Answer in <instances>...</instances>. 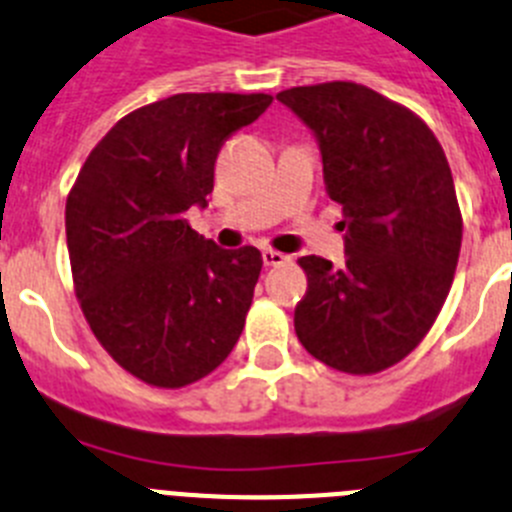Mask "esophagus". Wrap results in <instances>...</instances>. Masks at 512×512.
Listing matches in <instances>:
<instances>
[{"mask_svg":"<svg viewBox=\"0 0 512 512\" xmlns=\"http://www.w3.org/2000/svg\"><path fill=\"white\" fill-rule=\"evenodd\" d=\"M262 260H265L267 267H280L288 262V255H283L278 250H262Z\"/></svg>","mask_w":512,"mask_h":512,"instance_id":"obj_1","label":"esophagus"}]
</instances>
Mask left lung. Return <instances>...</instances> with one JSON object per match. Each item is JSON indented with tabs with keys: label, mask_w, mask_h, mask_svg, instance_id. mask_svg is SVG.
<instances>
[{
	"label": "left lung",
	"mask_w": 512,
	"mask_h": 512,
	"mask_svg": "<svg viewBox=\"0 0 512 512\" xmlns=\"http://www.w3.org/2000/svg\"><path fill=\"white\" fill-rule=\"evenodd\" d=\"M316 135L329 199L342 204L347 265L298 260V342L349 375H375L421 344L449 296L462 211L428 124L398 101L352 81L280 91Z\"/></svg>",
	"instance_id": "obj_1"
}]
</instances>
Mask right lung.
I'll use <instances>...</instances> for the list:
<instances>
[{"label": "right lung", "mask_w": 512, "mask_h": 512, "mask_svg": "<svg viewBox=\"0 0 512 512\" xmlns=\"http://www.w3.org/2000/svg\"><path fill=\"white\" fill-rule=\"evenodd\" d=\"M270 94H176L101 137L66 201L73 285L119 367L155 388H186L222 365L245 329L262 255L193 232L224 140Z\"/></svg>", "instance_id": "add662e5"}]
</instances>
